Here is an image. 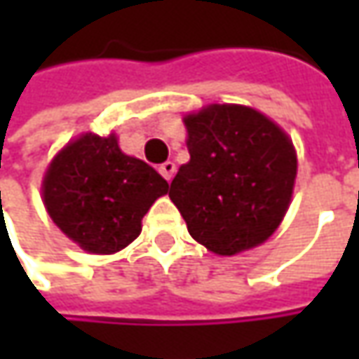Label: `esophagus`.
I'll use <instances>...</instances> for the list:
<instances>
[{"instance_id": "1", "label": "esophagus", "mask_w": 359, "mask_h": 359, "mask_svg": "<svg viewBox=\"0 0 359 359\" xmlns=\"http://www.w3.org/2000/svg\"><path fill=\"white\" fill-rule=\"evenodd\" d=\"M159 173H161L168 182H172L173 173H175V163H173V161H165V163H161V165H159Z\"/></svg>"}]
</instances>
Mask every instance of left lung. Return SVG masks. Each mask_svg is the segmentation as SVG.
Wrapping results in <instances>:
<instances>
[{
  "mask_svg": "<svg viewBox=\"0 0 359 359\" xmlns=\"http://www.w3.org/2000/svg\"><path fill=\"white\" fill-rule=\"evenodd\" d=\"M189 161L170 186L187 231L210 252L240 254L280 226L294 191V145L252 107L214 104L184 118Z\"/></svg>",
  "mask_w": 359,
  "mask_h": 359,
  "instance_id": "left-lung-1",
  "label": "left lung"
}]
</instances>
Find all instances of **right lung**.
<instances>
[{
    "label": "right lung",
    "instance_id": "add662e5",
    "mask_svg": "<svg viewBox=\"0 0 359 359\" xmlns=\"http://www.w3.org/2000/svg\"><path fill=\"white\" fill-rule=\"evenodd\" d=\"M168 182L119 149L116 135L86 133L63 147L43 177L48 214L90 254L123 250L142 231V217Z\"/></svg>",
    "mask_w": 359,
    "mask_h": 359
}]
</instances>
